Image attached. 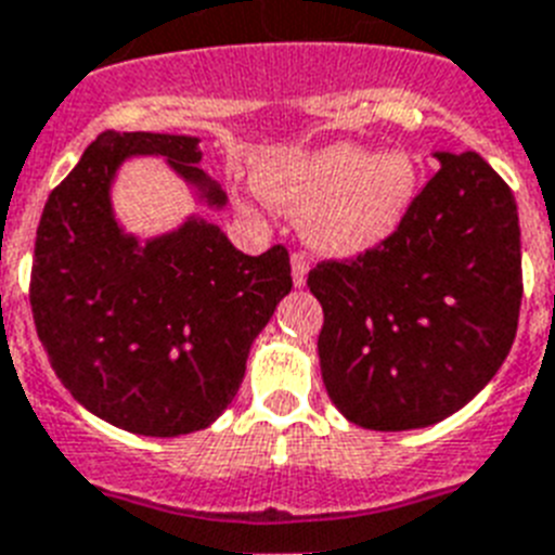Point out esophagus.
Here are the masks:
<instances>
[{
  "label": "esophagus",
  "mask_w": 555,
  "mask_h": 555,
  "mask_svg": "<svg viewBox=\"0 0 555 555\" xmlns=\"http://www.w3.org/2000/svg\"><path fill=\"white\" fill-rule=\"evenodd\" d=\"M306 274H309V258H306L304 251H295L292 255V281H295V286H306Z\"/></svg>",
  "instance_id": "esophagus-1"
}]
</instances>
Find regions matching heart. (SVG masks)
Segmentation results:
<instances>
[{
    "mask_svg": "<svg viewBox=\"0 0 555 555\" xmlns=\"http://www.w3.org/2000/svg\"><path fill=\"white\" fill-rule=\"evenodd\" d=\"M258 186L292 215H306V237L328 255H363L397 235L423 186V167L405 150L371 153L337 141L286 155L258 172Z\"/></svg>",
    "mask_w": 555,
    "mask_h": 555,
    "instance_id": "b5f03b06",
    "label": "heart"
}]
</instances>
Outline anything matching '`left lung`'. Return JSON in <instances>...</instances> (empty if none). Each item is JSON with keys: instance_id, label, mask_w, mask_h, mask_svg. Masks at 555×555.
<instances>
[{"instance_id": "obj_1", "label": "left lung", "mask_w": 555, "mask_h": 555, "mask_svg": "<svg viewBox=\"0 0 555 555\" xmlns=\"http://www.w3.org/2000/svg\"><path fill=\"white\" fill-rule=\"evenodd\" d=\"M439 172L397 235L309 272L323 306L320 371L332 402L371 431L425 428L482 391L514 346L521 306L519 215L476 153Z\"/></svg>"}]
</instances>
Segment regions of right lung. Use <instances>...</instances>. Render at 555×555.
<instances>
[{"label":"right lung","instance_id":"1","mask_svg":"<svg viewBox=\"0 0 555 555\" xmlns=\"http://www.w3.org/2000/svg\"><path fill=\"white\" fill-rule=\"evenodd\" d=\"M132 155H162L206 206L227 204L198 167V139L102 132L44 204L30 309L56 377L90 414L178 437L227 411L251 343L292 292V267L286 246L251 258L204 218L144 244L127 235L109 186Z\"/></svg>","mask_w":555,"mask_h":555}]
</instances>
